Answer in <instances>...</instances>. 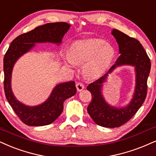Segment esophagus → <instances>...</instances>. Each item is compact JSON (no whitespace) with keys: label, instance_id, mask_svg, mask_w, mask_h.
I'll list each match as a JSON object with an SVG mask.
<instances>
[{"label":"esophagus","instance_id":"esophagus-1","mask_svg":"<svg viewBox=\"0 0 156 156\" xmlns=\"http://www.w3.org/2000/svg\"><path fill=\"white\" fill-rule=\"evenodd\" d=\"M76 90H77V91L80 92L84 89V85L82 83H81V82H77V83L76 84Z\"/></svg>","mask_w":156,"mask_h":156}]
</instances>
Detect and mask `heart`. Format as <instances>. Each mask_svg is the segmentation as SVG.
Masks as SVG:
<instances>
[{
    "label": "heart",
    "mask_w": 156,
    "mask_h": 156,
    "mask_svg": "<svg viewBox=\"0 0 156 156\" xmlns=\"http://www.w3.org/2000/svg\"><path fill=\"white\" fill-rule=\"evenodd\" d=\"M116 55L115 48L102 39L79 40L70 48L66 55V62L71 66L82 64L86 77L98 79L103 76L112 66Z\"/></svg>",
    "instance_id": "1"
}]
</instances>
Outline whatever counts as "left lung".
I'll list each match as a JSON object with an SVG mask.
<instances>
[{
  "mask_svg": "<svg viewBox=\"0 0 156 156\" xmlns=\"http://www.w3.org/2000/svg\"><path fill=\"white\" fill-rule=\"evenodd\" d=\"M111 34L119 45L120 56L106 74L87 87L92 94V101L87 107L88 113L95 124L108 128L121 126L127 122L142 106L147 95V81L151 66L148 55L137 40L115 29ZM124 65L135 67L136 88L130 103L126 107L119 108L111 106L105 101L101 88L108 74L117 67Z\"/></svg>",
  "mask_w": 156,
  "mask_h": 156,
  "instance_id": "1",
  "label": "left lung"
}]
</instances>
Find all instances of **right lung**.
<instances>
[{"instance_id":"1","label":"right lung","mask_w":156,"mask_h":156,"mask_svg":"<svg viewBox=\"0 0 156 156\" xmlns=\"http://www.w3.org/2000/svg\"><path fill=\"white\" fill-rule=\"evenodd\" d=\"M70 27L66 22L48 23L37 27L15 38L5 53L3 58L5 95L13 110L25 124L39 126L53 123L62 113L63 102L76 94V88L74 81L60 83L55 86L44 103L35 106H29L19 101L11 90L13 66L19 58L33 48L34 43H51L60 45Z\"/></svg>"}]
</instances>
